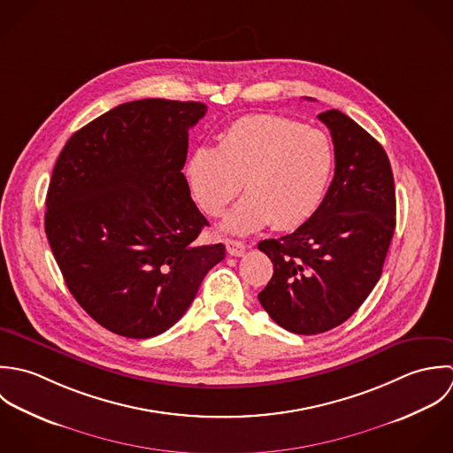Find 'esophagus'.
Instances as JSON below:
<instances>
[{
    "instance_id": "esophagus-1",
    "label": "esophagus",
    "mask_w": 453,
    "mask_h": 453,
    "mask_svg": "<svg viewBox=\"0 0 453 453\" xmlns=\"http://www.w3.org/2000/svg\"><path fill=\"white\" fill-rule=\"evenodd\" d=\"M226 249H227V252L231 254V256H234V257H240V256H243L245 254V243L243 242H240V240H226Z\"/></svg>"
}]
</instances>
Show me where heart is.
Instances as JSON below:
<instances>
[{
    "mask_svg": "<svg viewBox=\"0 0 453 453\" xmlns=\"http://www.w3.org/2000/svg\"><path fill=\"white\" fill-rule=\"evenodd\" d=\"M334 149L326 133L287 117L257 113L234 120L217 147L201 145L185 165L199 208L219 217L243 190L247 196L224 220L243 234L272 224L297 229L320 208L334 173Z\"/></svg>",
    "mask_w": 453,
    "mask_h": 453,
    "instance_id": "b5f03b06",
    "label": "heart"
}]
</instances>
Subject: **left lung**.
Instances as JSON below:
<instances>
[{
  "mask_svg": "<svg viewBox=\"0 0 453 453\" xmlns=\"http://www.w3.org/2000/svg\"><path fill=\"white\" fill-rule=\"evenodd\" d=\"M319 119L334 143V179L315 215L294 233L257 245L273 276L257 296L296 334L326 333L350 319L381 276L395 229V188L383 147L349 115Z\"/></svg>",
  "mask_w": 453,
  "mask_h": 453,
  "instance_id": "obj_1",
  "label": "left lung"
}]
</instances>
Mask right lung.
<instances>
[{"instance_id":"right-lung-1","label":"right lung","mask_w":453,"mask_h":453,"mask_svg":"<svg viewBox=\"0 0 453 453\" xmlns=\"http://www.w3.org/2000/svg\"><path fill=\"white\" fill-rule=\"evenodd\" d=\"M196 101L138 99L79 129L47 192L45 233L77 303L104 329L152 338L180 320L226 247L199 245L208 226L181 168Z\"/></svg>"}]
</instances>
